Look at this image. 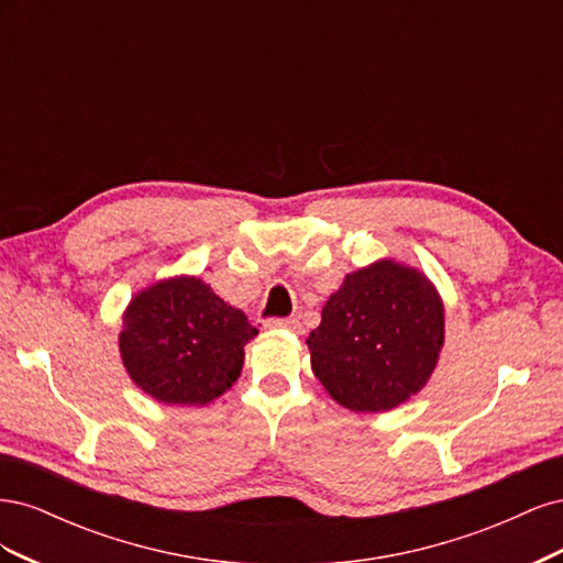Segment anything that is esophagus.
I'll return each instance as SVG.
<instances>
[{
  "label": "esophagus",
  "instance_id": "1",
  "mask_svg": "<svg viewBox=\"0 0 563 563\" xmlns=\"http://www.w3.org/2000/svg\"><path fill=\"white\" fill-rule=\"evenodd\" d=\"M265 329H286V331H294L300 333V321L298 319H267L265 321Z\"/></svg>",
  "mask_w": 563,
  "mask_h": 563
}]
</instances>
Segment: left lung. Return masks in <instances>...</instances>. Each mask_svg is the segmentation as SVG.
I'll return each instance as SVG.
<instances>
[{
	"label": "left lung",
	"mask_w": 563,
	"mask_h": 563,
	"mask_svg": "<svg viewBox=\"0 0 563 563\" xmlns=\"http://www.w3.org/2000/svg\"><path fill=\"white\" fill-rule=\"evenodd\" d=\"M446 312L422 269L380 258L345 275L308 335L312 373L354 413H385L428 385Z\"/></svg>",
	"instance_id": "obj_1"
}]
</instances>
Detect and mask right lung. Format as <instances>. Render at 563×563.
Segmentation results:
<instances>
[{"mask_svg": "<svg viewBox=\"0 0 563 563\" xmlns=\"http://www.w3.org/2000/svg\"><path fill=\"white\" fill-rule=\"evenodd\" d=\"M258 335L199 277L178 275L141 288L122 314L119 354L129 378L166 406H207L228 391Z\"/></svg>", "mask_w": 563, "mask_h": 563, "instance_id": "add662e5", "label": "right lung"}]
</instances>
